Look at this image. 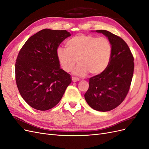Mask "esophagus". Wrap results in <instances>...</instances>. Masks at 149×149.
<instances>
[{"label": "esophagus", "mask_w": 149, "mask_h": 149, "mask_svg": "<svg viewBox=\"0 0 149 149\" xmlns=\"http://www.w3.org/2000/svg\"><path fill=\"white\" fill-rule=\"evenodd\" d=\"M72 81H73V82H76V81H79V79L77 78H75V77H72Z\"/></svg>", "instance_id": "esophagus-1"}]
</instances>
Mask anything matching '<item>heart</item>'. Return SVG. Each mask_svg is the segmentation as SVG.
I'll list each match as a JSON object with an SVG mask.
<instances>
[{
  "instance_id": "heart-1",
  "label": "heart",
  "mask_w": 149,
  "mask_h": 149,
  "mask_svg": "<svg viewBox=\"0 0 149 149\" xmlns=\"http://www.w3.org/2000/svg\"><path fill=\"white\" fill-rule=\"evenodd\" d=\"M66 47H59L56 50L58 63L66 72L72 71L77 60L79 64L73 73L78 76H85L88 73L91 75L99 74L109 63L112 45L105 37L79 35L68 40Z\"/></svg>"
}]
</instances>
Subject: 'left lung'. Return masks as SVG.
Wrapping results in <instances>:
<instances>
[{"mask_svg":"<svg viewBox=\"0 0 149 149\" xmlns=\"http://www.w3.org/2000/svg\"><path fill=\"white\" fill-rule=\"evenodd\" d=\"M108 38L112 45L109 63L102 73L89 78L84 94L89 106L98 111H109L123 102L129 91L134 74V56L127 44L119 36L96 30Z\"/></svg>","mask_w":149,"mask_h":149,"instance_id":"obj_1","label":"left lung"}]
</instances>
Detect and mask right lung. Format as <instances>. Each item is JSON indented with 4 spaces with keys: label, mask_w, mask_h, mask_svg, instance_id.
<instances>
[{
    "label": "right lung",
    "mask_w": 149,
    "mask_h": 149,
    "mask_svg": "<svg viewBox=\"0 0 149 149\" xmlns=\"http://www.w3.org/2000/svg\"><path fill=\"white\" fill-rule=\"evenodd\" d=\"M71 34L45 29L30 37L15 63V81L20 95L31 107L47 111L60 102L71 83L70 74L60 68L56 50Z\"/></svg>",
    "instance_id": "right-lung-1"
}]
</instances>
